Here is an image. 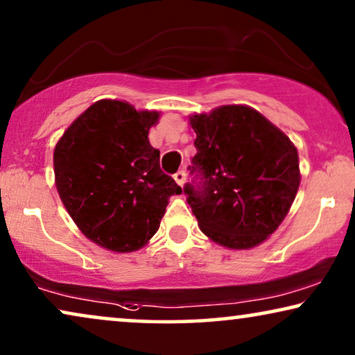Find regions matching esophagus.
Masks as SVG:
<instances>
[{
  "mask_svg": "<svg viewBox=\"0 0 355 355\" xmlns=\"http://www.w3.org/2000/svg\"><path fill=\"white\" fill-rule=\"evenodd\" d=\"M173 178H175V182L178 183V185L183 187V183H185V180H187V173H185V170H178V172L173 175Z\"/></svg>",
  "mask_w": 355,
  "mask_h": 355,
  "instance_id": "34e87169",
  "label": "esophagus"
}]
</instances>
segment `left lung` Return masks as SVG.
<instances>
[{
	"mask_svg": "<svg viewBox=\"0 0 355 355\" xmlns=\"http://www.w3.org/2000/svg\"><path fill=\"white\" fill-rule=\"evenodd\" d=\"M196 133L188 205L198 225L222 247L263 243L284 220L300 185L291 139L247 105H224L190 116Z\"/></svg>",
	"mask_w": 355,
	"mask_h": 355,
	"instance_id": "8db88e82",
	"label": "left lung"
}]
</instances>
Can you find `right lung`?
I'll list each match as a JSON object with an SVG mask.
<instances>
[{"label": "right lung", "instance_id": "obj_1", "mask_svg": "<svg viewBox=\"0 0 355 355\" xmlns=\"http://www.w3.org/2000/svg\"><path fill=\"white\" fill-rule=\"evenodd\" d=\"M157 121L159 112L103 98L55 146V183L66 211L89 240L112 252L144 247L159 230L168 198L182 193L149 143Z\"/></svg>", "mask_w": 355, "mask_h": 355}]
</instances>
